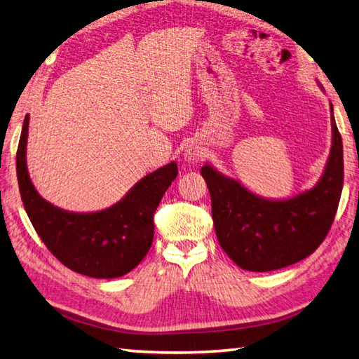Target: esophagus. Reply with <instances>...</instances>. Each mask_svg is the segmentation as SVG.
Instances as JSON below:
<instances>
[{
	"mask_svg": "<svg viewBox=\"0 0 359 359\" xmlns=\"http://www.w3.org/2000/svg\"><path fill=\"white\" fill-rule=\"evenodd\" d=\"M202 157V151L198 147V146H190L187 147L185 151V160L190 161V163H194V161H199Z\"/></svg>",
	"mask_w": 359,
	"mask_h": 359,
	"instance_id": "esophagus-1",
	"label": "esophagus"
}]
</instances>
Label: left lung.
Segmentation results:
<instances>
[{
    "instance_id": "1",
    "label": "left lung",
    "mask_w": 359,
    "mask_h": 359,
    "mask_svg": "<svg viewBox=\"0 0 359 359\" xmlns=\"http://www.w3.org/2000/svg\"><path fill=\"white\" fill-rule=\"evenodd\" d=\"M331 127L333 146L322 179L312 190L292 199H262L210 165L201 168L210 191L217 238L240 269H284L322 245L334 221L344 185L342 138L333 114Z\"/></svg>"
}]
</instances>
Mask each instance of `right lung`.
Here are the masks:
<instances>
[{"instance_id":"add662e5","label":"right lung","mask_w":359,"mask_h":359,"mask_svg":"<svg viewBox=\"0 0 359 359\" xmlns=\"http://www.w3.org/2000/svg\"><path fill=\"white\" fill-rule=\"evenodd\" d=\"M26 114L17 149V179L25 210L48 251L80 275L109 279L138 265L154 240V213L177 177L175 163L141 179L116 205L97 213H70L42 199L26 169Z\"/></svg>"}]
</instances>
